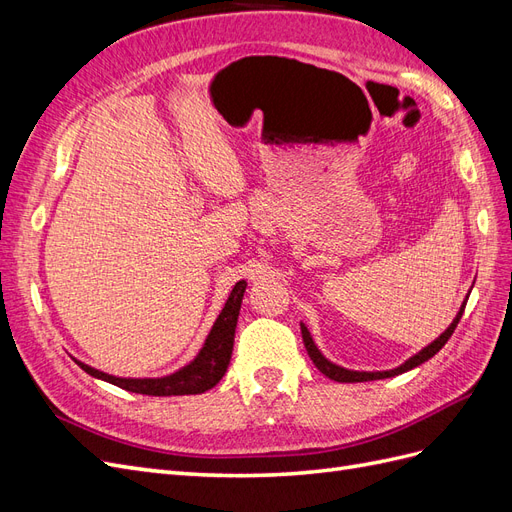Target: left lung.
I'll use <instances>...</instances> for the list:
<instances>
[{
    "label": "left lung",
    "mask_w": 512,
    "mask_h": 512,
    "mask_svg": "<svg viewBox=\"0 0 512 512\" xmlns=\"http://www.w3.org/2000/svg\"><path fill=\"white\" fill-rule=\"evenodd\" d=\"M463 309H466V303L461 305L459 314H457V316H455V320L451 322V327H448V329H446L438 339H433V342H431L429 346H425L421 352H416L414 356H410V359H408L406 363H401L399 367L389 369V371H354V369L339 367V365L331 363L329 359H324V354L316 348L314 339H312V335H309V331H307V327H305L303 322H301V335H303V344H305V350H307V354H309V359L314 361V365H316V367H318V369L322 371V374L327 376V378H331V380H335V382H367V380H382V378H393V376L404 374V371H410V369L418 367L421 363L429 361L431 356H436V354L442 350V346L448 342V339H451V335L455 333L457 324H459V320H461V316H463Z\"/></svg>",
    "instance_id": "1"
}]
</instances>
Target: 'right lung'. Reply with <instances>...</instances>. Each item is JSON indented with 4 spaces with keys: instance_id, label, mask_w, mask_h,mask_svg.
Listing matches in <instances>:
<instances>
[{
    "instance_id": "add662e5",
    "label": "right lung",
    "mask_w": 512,
    "mask_h": 512,
    "mask_svg": "<svg viewBox=\"0 0 512 512\" xmlns=\"http://www.w3.org/2000/svg\"><path fill=\"white\" fill-rule=\"evenodd\" d=\"M245 286H247L245 280L235 284L218 320L213 322V327L205 339V346L200 348L196 359L190 365L181 367L179 371H175V374L164 376V378H117L111 374H104V371H100V369L89 367L81 361H76V363H79L81 369L87 371L89 376H94L104 382H111V384L119 386V389H126L132 393L151 395V397L205 393L222 380V376L228 369L230 356H232V344H235V329H237Z\"/></svg>"
}]
</instances>
